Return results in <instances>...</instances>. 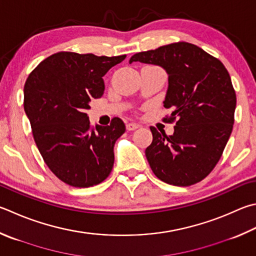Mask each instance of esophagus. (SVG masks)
Wrapping results in <instances>:
<instances>
[{
  "mask_svg": "<svg viewBox=\"0 0 256 256\" xmlns=\"http://www.w3.org/2000/svg\"><path fill=\"white\" fill-rule=\"evenodd\" d=\"M140 128V125L138 124H136V123H128L126 124V128H128V131H134V130H136V128Z\"/></svg>",
  "mask_w": 256,
  "mask_h": 256,
  "instance_id": "34e87169",
  "label": "esophagus"
}]
</instances>
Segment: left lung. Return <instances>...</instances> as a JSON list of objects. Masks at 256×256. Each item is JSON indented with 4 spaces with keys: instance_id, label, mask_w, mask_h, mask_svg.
Instances as JSON below:
<instances>
[{
    "instance_id": "left-lung-1",
    "label": "left lung",
    "mask_w": 256,
    "mask_h": 256,
    "mask_svg": "<svg viewBox=\"0 0 256 256\" xmlns=\"http://www.w3.org/2000/svg\"><path fill=\"white\" fill-rule=\"evenodd\" d=\"M133 62L158 64L169 75L164 106L172 112L164 120L176 126L172 136L150 128L146 156L153 174L179 187L199 182L220 161L233 130L236 94L228 72L220 59L184 41L136 54Z\"/></svg>"
}]
</instances>
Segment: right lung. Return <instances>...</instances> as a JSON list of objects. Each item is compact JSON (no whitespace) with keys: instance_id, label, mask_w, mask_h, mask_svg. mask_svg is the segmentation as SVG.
<instances>
[{"instance_id":"obj_1","label":"right lung","mask_w":256,"mask_h":256,"mask_svg":"<svg viewBox=\"0 0 256 256\" xmlns=\"http://www.w3.org/2000/svg\"><path fill=\"white\" fill-rule=\"evenodd\" d=\"M125 57L60 51L26 78L23 106L34 142L51 172L72 187L98 184L113 169L114 144L125 124L114 118L108 126L92 128L85 112L103 96V76Z\"/></svg>"}]
</instances>
